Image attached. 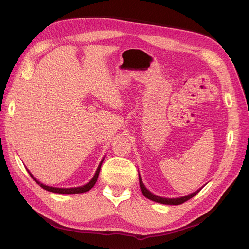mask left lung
I'll use <instances>...</instances> for the list:
<instances>
[{"mask_svg": "<svg viewBox=\"0 0 249 249\" xmlns=\"http://www.w3.org/2000/svg\"><path fill=\"white\" fill-rule=\"evenodd\" d=\"M139 184H140L141 192L143 193V195H144V196H145L146 198H148V199H150V200H153V201H156V202L163 203V205H176V206H177V205H182V203H184V202L187 201V200H189L190 198H192L193 196H195V195H196V194L200 191V189H199V190L195 191V192H193V193H191V194H189V195H187V196H183V197H179V198H164V197L157 196V195L153 194L152 192H149V191L146 189V188L144 187V185H143L140 176H139Z\"/></svg>", "mask_w": 249, "mask_h": 249, "instance_id": "obj_1", "label": "left lung"}]
</instances>
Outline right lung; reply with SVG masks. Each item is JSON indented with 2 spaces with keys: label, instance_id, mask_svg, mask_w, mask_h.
<instances>
[{
  "label": "right lung",
  "instance_id": "add662e5",
  "mask_svg": "<svg viewBox=\"0 0 249 249\" xmlns=\"http://www.w3.org/2000/svg\"><path fill=\"white\" fill-rule=\"evenodd\" d=\"M103 161H104V160H102V162H101V164H100V166L97 167V170H96V172H95L94 177L92 178V179L90 180L89 183H87L86 185L81 186V187H76V188H55V187L46 186V185L41 184L40 182H38V180H37V179L31 175V173H30L29 170H28V172L30 173V176H31V178L35 180V182H36L37 184H38L41 188H43L44 190H48V191H50V192H54V193H60V194H76V193H83V192L89 191V190L91 189V188L95 185L96 180H97V178H99V175H100V170H101V166H102Z\"/></svg>",
  "mask_w": 249,
  "mask_h": 249
}]
</instances>
